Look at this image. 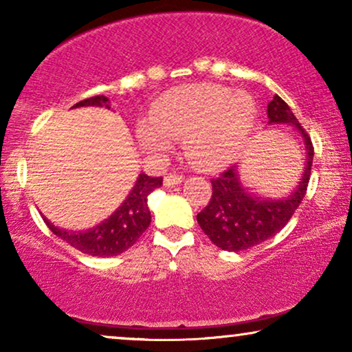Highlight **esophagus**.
Masks as SVG:
<instances>
[{
  "label": "esophagus",
  "mask_w": 352,
  "mask_h": 352,
  "mask_svg": "<svg viewBox=\"0 0 352 352\" xmlns=\"http://www.w3.org/2000/svg\"><path fill=\"white\" fill-rule=\"evenodd\" d=\"M182 179H184V177H182L181 175H168V176H165V179H163V182H165V186L173 187V186L181 184Z\"/></svg>",
  "instance_id": "esophagus-1"
}]
</instances>
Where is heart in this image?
Here are the masks:
<instances>
[{
	"mask_svg": "<svg viewBox=\"0 0 352 352\" xmlns=\"http://www.w3.org/2000/svg\"><path fill=\"white\" fill-rule=\"evenodd\" d=\"M254 104L245 93L201 83L171 89L153 105L152 122L139 123L138 136L153 151H168L184 139L186 157L205 171L224 168L237 155L254 122Z\"/></svg>",
	"mask_w": 352,
	"mask_h": 352,
	"instance_id": "b5f03b06",
	"label": "heart"
}]
</instances>
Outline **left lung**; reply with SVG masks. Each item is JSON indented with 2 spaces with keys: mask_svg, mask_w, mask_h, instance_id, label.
<instances>
[{
  "mask_svg": "<svg viewBox=\"0 0 352 352\" xmlns=\"http://www.w3.org/2000/svg\"><path fill=\"white\" fill-rule=\"evenodd\" d=\"M267 117L271 124H295L300 131L307 151L305 173L292 195L274 200L248 194L240 184L235 166H230L218 177H213L211 179L213 194L208 205L197 214V221L211 242L226 252H243L280 232L306 195L312 157H314V147L309 134L305 131L285 100L278 96H274L269 102Z\"/></svg>",
  "mask_w": 352,
  "mask_h": 352,
  "instance_id": "left-lung-1",
  "label": "left lung"
}]
</instances>
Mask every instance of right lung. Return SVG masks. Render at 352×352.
<instances>
[{
  "mask_svg": "<svg viewBox=\"0 0 352 352\" xmlns=\"http://www.w3.org/2000/svg\"><path fill=\"white\" fill-rule=\"evenodd\" d=\"M86 105L110 109V100L105 96H94V98L80 100L74 107H86ZM162 182L163 177L139 175L136 186L129 192L122 206L109 219L102 221L93 229L83 230V232H69L65 229H59L54 224H51L46 218L45 223L52 234L72 245L74 248L80 250L81 253L102 258L115 256V254L126 252L146 232L148 224H151L147 195L153 189L160 187Z\"/></svg>",
  "mask_w": 352,
  "mask_h": 352,
  "instance_id": "right-lung-1",
  "label": "right lung"
}]
</instances>
